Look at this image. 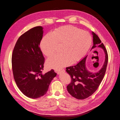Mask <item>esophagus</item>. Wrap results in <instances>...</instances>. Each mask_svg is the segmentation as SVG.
Listing matches in <instances>:
<instances>
[{"label":"esophagus","mask_w":120,"mask_h":120,"mask_svg":"<svg viewBox=\"0 0 120 120\" xmlns=\"http://www.w3.org/2000/svg\"><path fill=\"white\" fill-rule=\"evenodd\" d=\"M64 71H65L64 70H61V71H57V74L58 75H60V74L63 73V72H64Z\"/></svg>","instance_id":"1"}]
</instances>
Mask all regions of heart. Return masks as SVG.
<instances>
[{
  "label": "heart",
  "instance_id": "1",
  "mask_svg": "<svg viewBox=\"0 0 120 120\" xmlns=\"http://www.w3.org/2000/svg\"><path fill=\"white\" fill-rule=\"evenodd\" d=\"M92 42V37L89 32L68 25L57 28L50 34L45 36L40 48L45 56L49 57L56 53V45H61V53L49 58L46 61L49 68L60 70L70 63L74 64L81 60L88 52Z\"/></svg>",
  "mask_w": 120,
  "mask_h": 120
}]
</instances>
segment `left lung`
Returning <instances> with one entry per match:
<instances>
[{"label":"left lung","mask_w":120,"mask_h":120,"mask_svg":"<svg viewBox=\"0 0 120 120\" xmlns=\"http://www.w3.org/2000/svg\"><path fill=\"white\" fill-rule=\"evenodd\" d=\"M93 46L92 49L99 47L105 52V59L103 67L99 71L92 72L88 71L86 65V56L75 66L67 67L66 71L70 75L71 82L67 86L68 92L79 100L86 99L95 92L104 77L108 61L107 51L98 36L92 32Z\"/></svg>","instance_id":"obj_1"}]
</instances>
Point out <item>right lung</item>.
<instances>
[{
    "mask_svg": "<svg viewBox=\"0 0 120 120\" xmlns=\"http://www.w3.org/2000/svg\"><path fill=\"white\" fill-rule=\"evenodd\" d=\"M43 27L36 26L18 39L12 54L14 80L25 96L37 99L45 95L56 73L52 70L42 74L45 58L39 48Z\"/></svg>",
    "mask_w": 120,
    "mask_h": 120,
    "instance_id": "1",
    "label": "right lung"
}]
</instances>
